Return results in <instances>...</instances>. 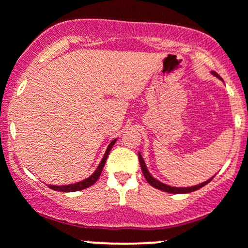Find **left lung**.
Wrapping results in <instances>:
<instances>
[{
  "label": "left lung",
  "mask_w": 248,
  "mask_h": 248,
  "mask_svg": "<svg viewBox=\"0 0 248 248\" xmlns=\"http://www.w3.org/2000/svg\"><path fill=\"white\" fill-rule=\"evenodd\" d=\"M212 74L221 79V77H219L218 74L216 73V72H212ZM139 162H140V167H141L142 174H144V176H145V179H146V181L149 182V184L151 185L152 187H155V188H158V189H161V191L168 192V193H175V194L189 193V192H193V191H197V189L202 188V187H204L205 185H207L212 180V177H211V179L207 180V181L202 182V184L198 185V186H193V187H185V188H180V187H171V186H168V185L162 184V182H159L158 180L154 179V177H152L151 175H150V172L147 171L146 166H145V163H144V159H142L141 155H140V154H139Z\"/></svg>",
  "instance_id": "obj_1"
}]
</instances>
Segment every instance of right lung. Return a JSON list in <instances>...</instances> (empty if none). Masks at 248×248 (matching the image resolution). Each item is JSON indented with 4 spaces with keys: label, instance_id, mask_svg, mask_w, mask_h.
I'll return each mask as SVG.
<instances>
[{
    "label": "right lung",
    "instance_id": "add662e5",
    "mask_svg": "<svg viewBox=\"0 0 248 248\" xmlns=\"http://www.w3.org/2000/svg\"><path fill=\"white\" fill-rule=\"evenodd\" d=\"M115 142H116V139L112 140V141L110 142L108 149H107V151H106V154H104L103 159H102V162L99 163L98 168H97V170L94 171L91 176L87 177V179H85V180H82V181L77 182V184L67 185V186H52V185H50L49 186L50 188L54 189V191H60V192H76V191H81V189H85V188H87V187L92 186V185H93L94 182L98 180V177L101 176V172H102V170H103V167H104V164H106L107 158H108L110 150H111L112 145H114Z\"/></svg>",
    "mask_w": 248,
    "mask_h": 248
}]
</instances>
